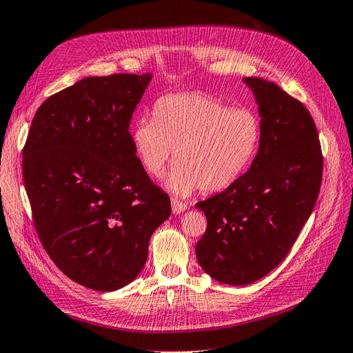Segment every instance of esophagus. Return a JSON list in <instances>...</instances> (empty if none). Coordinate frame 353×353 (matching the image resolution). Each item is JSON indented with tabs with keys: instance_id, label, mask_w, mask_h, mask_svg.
<instances>
[{
	"instance_id": "34e87169",
	"label": "esophagus",
	"mask_w": 353,
	"mask_h": 353,
	"mask_svg": "<svg viewBox=\"0 0 353 353\" xmlns=\"http://www.w3.org/2000/svg\"><path fill=\"white\" fill-rule=\"evenodd\" d=\"M172 208H173V212L174 214H181L183 212L186 208H188V205L185 202H181V201H179V199H172Z\"/></svg>"
}]
</instances>
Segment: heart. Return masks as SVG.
<instances>
[{"label": "heart", "instance_id": "heart-1", "mask_svg": "<svg viewBox=\"0 0 353 353\" xmlns=\"http://www.w3.org/2000/svg\"><path fill=\"white\" fill-rule=\"evenodd\" d=\"M154 119L134 123L133 150L151 177L164 173L174 151L165 183L177 195L229 188L252 163L261 141L254 111L230 108L205 94L164 97L155 104Z\"/></svg>", "mask_w": 353, "mask_h": 353}]
</instances>
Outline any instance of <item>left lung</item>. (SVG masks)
Listing matches in <instances>:
<instances>
[{
  "instance_id": "obj_1",
  "label": "left lung",
  "mask_w": 353,
  "mask_h": 353,
  "mask_svg": "<svg viewBox=\"0 0 353 353\" xmlns=\"http://www.w3.org/2000/svg\"><path fill=\"white\" fill-rule=\"evenodd\" d=\"M261 116L258 154L221 193L196 203L207 230L195 246L214 280L233 286L267 276L286 258L320 193L321 143L301 101L261 77H245Z\"/></svg>"
}]
</instances>
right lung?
<instances>
[{"label": "right lung", "mask_w": 353, "mask_h": 353, "mask_svg": "<svg viewBox=\"0 0 353 353\" xmlns=\"http://www.w3.org/2000/svg\"><path fill=\"white\" fill-rule=\"evenodd\" d=\"M151 73L86 77L42 102L23 148V179L45 251L85 288L112 292L143 268L172 212L134 154L130 120Z\"/></svg>", "instance_id": "right-lung-1"}]
</instances>
